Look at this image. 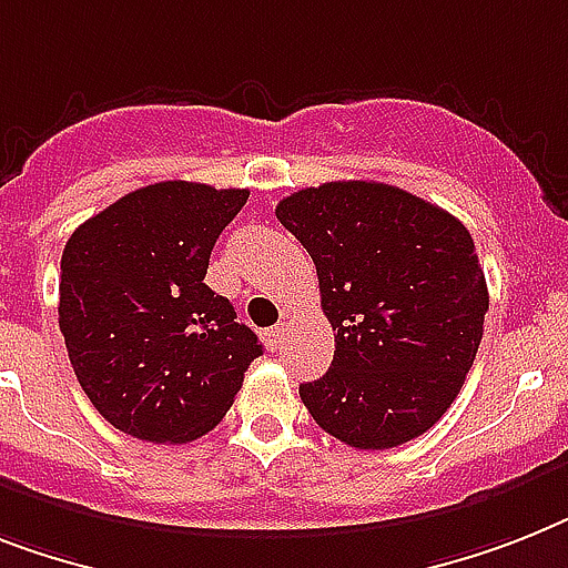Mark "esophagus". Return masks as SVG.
I'll list each match as a JSON object with an SVG mask.
<instances>
[{
  "label": "esophagus",
  "mask_w": 568,
  "mask_h": 568,
  "mask_svg": "<svg viewBox=\"0 0 568 568\" xmlns=\"http://www.w3.org/2000/svg\"><path fill=\"white\" fill-rule=\"evenodd\" d=\"M264 336H266V345H270V351H281L284 348V339H287V325L281 322V325L270 327Z\"/></svg>",
  "instance_id": "obj_1"
}]
</instances>
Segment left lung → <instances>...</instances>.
<instances>
[{
	"label": "left lung",
	"instance_id": "left-lung-1",
	"mask_svg": "<svg viewBox=\"0 0 568 568\" xmlns=\"http://www.w3.org/2000/svg\"><path fill=\"white\" fill-rule=\"evenodd\" d=\"M313 257L334 363L298 395L327 435L388 449L424 435L473 368L487 284L449 211L383 182H325L275 205Z\"/></svg>",
	"mask_w": 568,
	"mask_h": 568
}]
</instances>
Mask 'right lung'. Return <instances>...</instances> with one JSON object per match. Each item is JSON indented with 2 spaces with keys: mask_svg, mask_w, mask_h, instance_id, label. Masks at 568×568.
Wrapping results in <instances>:
<instances>
[{
  "mask_svg": "<svg viewBox=\"0 0 568 568\" xmlns=\"http://www.w3.org/2000/svg\"><path fill=\"white\" fill-rule=\"evenodd\" d=\"M246 200V189L156 182L106 205L65 243L60 334L81 388L121 433L153 444L211 433L264 354L203 281Z\"/></svg>",
  "mask_w": 568,
  "mask_h": 568,
  "instance_id": "right-lung-1",
  "label": "right lung"
}]
</instances>
